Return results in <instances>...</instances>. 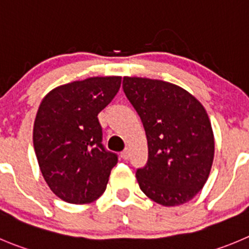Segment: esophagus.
Segmentation results:
<instances>
[{
	"instance_id": "obj_1",
	"label": "esophagus",
	"mask_w": 249,
	"mask_h": 249,
	"mask_svg": "<svg viewBox=\"0 0 249 249\" xmlns=\"http://www.w3.org/2000/svg\"><path fill=\"white\" fill-rule=\"evenodd\" d=\"M121 158L124 159V160H127V159L129 158V149L128 148H126L124 150L122 151V153H121Z\"/></svg>"
}]
</instances>
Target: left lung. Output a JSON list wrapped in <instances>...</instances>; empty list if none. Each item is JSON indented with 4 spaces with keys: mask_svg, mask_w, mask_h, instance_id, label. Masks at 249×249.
Segmentation results:
<instances>
[{
    "mask_svg": "<svg viewBox=\"0 0 249 249\" xmlns=\"http://www.w3.org/2000/svg\"><path fill=\"white\" fill-rule=\"evenodd\" d=\"M123 91L133 105L148 139V162L136 172L151 200L175 207L203 188L214 159V134L197 99L164 80L124 77Z\"/></svg>",
    "mask_w": 249,
    "mask_h": 249,
    "instance_id": "8db88e82",
    "label": "left lung"
}]
</instances>
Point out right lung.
Here are the masks:
<instances>
[{
    "label": "right lung",
    "instance_id": "1",
    "mask_svg": "<svg viewBox=\"0 0 249 249\" xmlns=\"http://www.w3.org/2000/svg\"><path fill=\"white\" fill-rule=\"evenodd\" d=\"M120 87L121 77L88 78L56 88L40 104L35 154L50 189L65 202L85 204L105 192L118 156L104 146L98 115Z\"/></svg>",
    "mask_w": 249,
    "mask_h": 249
}]
</instances>
